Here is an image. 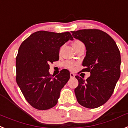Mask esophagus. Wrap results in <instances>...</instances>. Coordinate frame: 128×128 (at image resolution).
Returning <instances> with one entry per match:
<instances>
[{
    "mask_svg": "<svg viewBox=\"0 0 128 128\" xmlns=\"http://www.w3.org/2000/svg\"><path fill=\"white\" fill-rule=\"evenodd\" d=\"M75 76H76V74H74V73H72V72L70 73V78H74Z\"/></svg>",
    "mask_w": 128,
    "mask_h": 128,
    "instance_id": "obj_1",
    "label": "esophagus"
}]
</instances>
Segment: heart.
Listing matches in <instances>:
<instances>
[{"label": "heart", "mask_w": 128, "mask_h": 128, "mask_svg": "<svg viewBox=\"0 0 128 128\" xmlns=\"http://www.w3.org/2000/svg\"><path fill=\"white\" fill-rule=\"evenodd\" d=\"M82 44V42H81V41H75L74 42H73L72 43V45L73 46H76L77 45H79V44ZM66 66H68V68H71V69H73V68H74V63H72V62H67V63H66Z\"/></svg>", "instance_id": "heart-1"}]
</instances>
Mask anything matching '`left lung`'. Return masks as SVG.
Instances as JSON below:
<instances>
[{"label":"left lung","instance_id":"1","mask_svg":"<svg viewBox=\"0 0 128 128\" xmlns=\"http://www.w3.org/2000/svg\"><path fill=\"white\" fill-rule=\"evenodd\" d=\"M73 38L85 44L86 55L82 62L84 71L90 76L84 80L78 76V86L74 89L78 102L94 109L104 104L111 96L120 76L121 58L115 41L100 30L72 32Z\"/></svg>","mask_w":128,"mask_h":128}]
</instances>
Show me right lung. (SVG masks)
I'll list each match as a JSON object with an SVG mask.
<instances>
[{
  "label": "right lung",
  "instance_id": "right-lung-1",
  "mask_svg": "<svg viewBox=\"0 0 128 128\" xmlns=\"http://www.w3.org/2000/svg\"><path fill=\"white\" fill-rule=\"evenodd\" d=\"M73 40L68 32L38 31L22 42L16 58V81L28 103L39 110L55 106L70 78L68 70L52 78L49 63L59 60L60 47Z\"/></svg>",
  "mask_w": 128,
  "mask_h": 128
}]
</instances>
